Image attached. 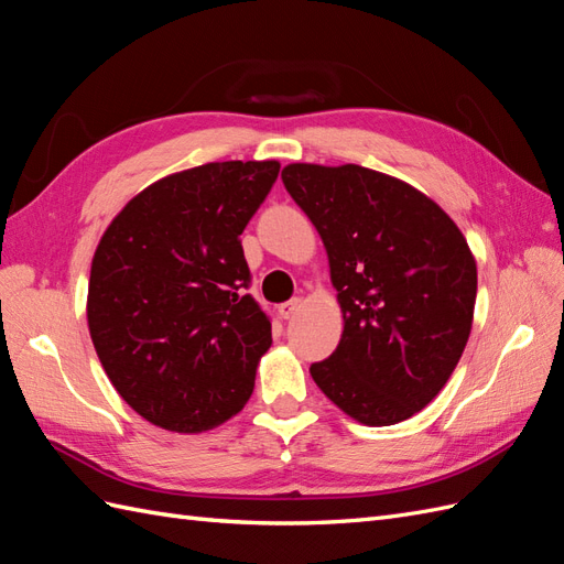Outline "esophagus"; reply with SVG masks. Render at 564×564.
I'll return each mask as SVG.
<instances>
[{
  "label": "esophagus",
  "instance_id": "1",
  "mask_svg": "<svg viewBox=\"0 0 564 564\" xmlns=\"http://www.w3.org/2000/svg\"><path fill=\"white\" fill-rule=\"evenodd\" d=\"M300 305L302 302L295 297V300H288V302H283V305L279 307V314H281V319H293V316L297 314V310H300Z\"/></svg>",
  "mask_w": 564,
  "mask_h": 564
}]
</instances>
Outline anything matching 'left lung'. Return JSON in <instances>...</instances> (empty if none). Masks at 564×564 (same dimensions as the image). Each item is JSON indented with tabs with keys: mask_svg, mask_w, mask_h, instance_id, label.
<instances>
[{
	"mask_svg": "<svg viewBox=\"0 0 564 564\" xmlns=\"http://www.w3.org/2000/svg\"><path fill=\"white\" fill-rule=\"evenodd\" d=\"M285 191L319 230L343 312L338 348L310 367L355 422H405L441 393L471 334L476 259L414 185L357 164H288Z\"/></svg>",
	"mask_w": 564,
	"mask_h": 564,
	"instance_id": "1",
	"label": "left lung"
}]
</instances>
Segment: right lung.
Returning a JSON list of instances; mask_svg holds the SVG:
<instances>
[{"mask_svg": "<svg viewBox=\"0 0 564 564\" xmlns=\"http://www.w3.org/2000/svg\"><path fill=\"white\" fill-rule=\"evenodd\" d=\"M281 164L212 162L169 173L113 216L97 242L88 328L111 386L142 420L205 433L254 388L271 324L242 293L240 234Z\"/></svg>", "mask_w": 564, "mask_h": 564, "instance_id": "add662e5", "label": "right lung"}]
</instances>
